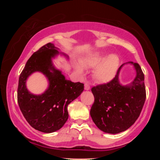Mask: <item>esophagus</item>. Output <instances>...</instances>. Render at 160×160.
Segmentation results:
<instances>
[{"label": "esophagus", "mask_w": 160, "mask_h": 160, "mask_svg": "<svg viewBox=\"0 0 160 160\" xmlns=\"http://www.w3.org/2000/svg\"><path fill=\"white\" fill-rule=\"evenodd\" d=\"M90 89V86L89 85V84L85 83V90H89Z\"/></svg>", "instance_id": "34e87169"}]
</instances>
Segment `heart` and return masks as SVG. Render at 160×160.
Segmentation results:
<instances>
[{"instance_id":"b5f03b06","label":"heart","mask_w":160,"mask_h":160,"mask_svg":"<svg viewBox=\"0 0 160 160\" xmlns=\"http://www.w3.org/2000/svg\"><path fill=\"white\" fill-rule=\"evenodd\" d=\"M120 60L117 55L112 54L107 58V54L99 53L86 58L82 61V65L87 68H95L93 75L97 82L107 83L114 78L118 68ZM77 71L83 73L84 68L80 64L76 65Z\"/></svg>"}]
</instances>
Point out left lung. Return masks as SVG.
<instances>
[{
    "label": "left lung",
    "mask_w": 160,
    "mask_h": 160,
    "mask_svg": "<svg viewBox=\"0 0 160 160\" xmlns=\"http://www.w3.org/2000/svg\"><path fill=\"white\" fill-rule=\"evenodd\" d=\"M129 63L136 70V77L131 85L123 86L119 83L118 75L122 65L112 80L91 89L94 102L90 116L95 125L107 133H118L129 128L139 117L144 105V74L138 63Z\"/></svg>",
    "instance_id": "left-lung-1"
}]
</instances>
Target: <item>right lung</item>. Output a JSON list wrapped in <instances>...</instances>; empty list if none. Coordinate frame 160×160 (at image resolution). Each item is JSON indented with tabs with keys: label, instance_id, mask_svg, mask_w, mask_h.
Wrapping results in <instances>:
<instances>
[{
	"label": "right lung",
	"instance_id": "right-lung-1",
	"mask_svg": "<svg viewBox=\"0 0 160 160\" xmlns=\"http://www.w3.org/2000/svg\"><path fill=\"white\" fill-rule=\"evenodd\" d=\"M58 53L53 44L43 46L29 58L19 78L18 102L21 112L32 127L47 133L64 125L68 118V105L84 90L83 83L66 80L53 66L51 58ZM36 71L44 74L50 81L49 88L40 96L29 93L25 85L27 78Z\"/></svg>",
	"mask_w": 160,
	"mask_h": 160
}]
</instances>
